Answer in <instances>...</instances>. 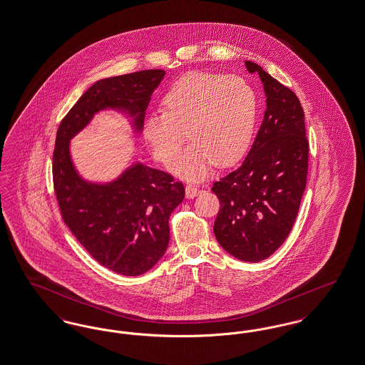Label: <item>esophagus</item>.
<instances>
[{"label":"esophagus","mask_w":365,"mask_h":365,"mask_svg":"<svg viewBox=\"0 0 365 365\" xmlns=\"http://www.w3.org/2000/svg\"><path fill=\"white\" fill-rule=\"evenodd\" d=\"M198 192H200V189L197 186H194V185H187L186 186V197L187 198H194Z\"/></svg>","instance_id":"esophagus-1"}]
</instances>
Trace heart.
Wrapping results in <instances>:
<instances>
[{"label": "heart", "instance_id": "b5f03b06", "mask_svg": "<svg viewBox=\"0 0 365 365\" xmlns=\"http://www.w3.org/2000/svg\"><path fill=\"white\" fill-rule=\"evenodd\" d=\"M257 120V96L240 76L189 73L170 87L163 111L144 120V135L163 164H170L185 143L189 148L173 164L179 176L200 180L215 163L239 160L251 143Z\"/></svg>", "mask_w": 365, "mask_h": 365}]
</instances>
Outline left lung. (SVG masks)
<instances>
[{
	"instance_id": "left-lung-1",
	"label": "left lung",
	"mask_w": 365,
	"mask_h": 365,
	"mask_svg": "<svg viewBox=\"0 0 365 365\" xmlns=\"http://www.w3.org/2000/svg\"><path fill=\"white\" fill-rule=\"evenodd\" d=\"M266 93V111L242 165L213 183L220 210L215 236L227 252L245 262L269 258L288 237L306 189L308 140L304 111L289 88L255 62Z\"/></svg>"
}]
</instances>
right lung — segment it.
Returning <instances> with one entry per match:
<instances>
[{
	"label": "right lung",
	"instance_id": "right-lung-1",
	"mask_svg": "<svg viewBox=\"0 0 365 365\" xmlns=\"http://www.w3.org/2000/svg\"><path fill=\"white\" fill-rule=\"evenodd\" d=\"M164 74L150 69L96 81L62 119L56 137L53 182L62 219L92 258L122 276H141L159 262L170 242L168 220L185 187L143 163L131 164L113 182H88L74 168L69 144L102 110L126 113L140 133Z\"/></svg>",
	"mask_w": 365,
	"mask_h": 365
}]
</instances>
